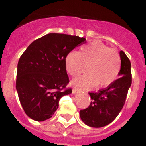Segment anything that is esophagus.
<instances>
[{
  "mask_svg": "<svg viewBox=\"0 0 146 146\" xmlns=\"http://www.w3.org/2000/svg\"><path fill=\"white\" fill-rule=\"evenodd\" d=\"M81 92V91H80V90H78V89H75V88H73V94L77 93V92Z\"/></svg>",
  "mask_w": 146,
  "mask_h": 146,
  "instance_id": "34e87169",
  "label": "esophagus"
}]
</instances>
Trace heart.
Listing matches in <instances>:
<instances>
[{
    "mask_svg": "<svg viewBox=\"0 0 146 146\" xmlns=\"http://www.w3.org/2000/svg\"><path fill=\"white\" fill-rule=\"evenodd\" d=\"M87 66V74L75 78L72 85L80 89L111 85L119 75L120 57L113 48L97 42L82 47L78 53L71 52L65 58V67L69 75L76 76Z\"/></svg>",
    "mask_w": 146,
    "mask_h": 146,
    "instance_id": "heart-1",
    "label": "heart"
}]
</instances>
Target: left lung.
<instances>
[{
	"instance_id": "left-lung-1",
	"label": "left lung",
	"mask_w": 146,
	"mask_h": 146,
	"mask_svg": "<svg viewBox=\"0 0 146 146\" xmlns=\"http://www.w3.org/2000/svg\"><path fill=\"white\" fill-rule=\"evenodd\" d=\"M120 77L105 89L89 92L92 102L80 115L85 124L91 127H103L115 119L124 105L128 90L132 83L131 64L123 50L120 51Z\"/></svg>"
}]
</instances>
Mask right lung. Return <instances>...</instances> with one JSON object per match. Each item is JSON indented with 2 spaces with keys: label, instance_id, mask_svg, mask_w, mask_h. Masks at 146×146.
Segmentation results:
<instances>
[{
  "label": "right lung",
  "instance_id": "obj_1",
  "mask_svg": "<svg viewBox=\"0 0 146 146\" xmlns=\"http://www.w3.org/2000/svg\"><path fill=\"white\" fill-rule=\"evenodd\" d=\"M86 38L76 35L49 33L31 43L17 65V89L19 102L29 117L44 121L52 117L63 96L72 93L66 88L69 77L66 55Z\"/></svg>",
  "mask_w": 146,
  "mask_h": 146
}]
</instances>
